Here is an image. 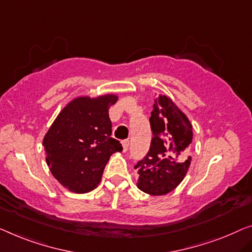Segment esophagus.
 Returning a JSON list of instances; mask_svg holds the SVG:
<instances>
[{
  "label": "esophagus",
  "mask_w": 252,
  "mask_h": 252,
  "mask_svg": "<svg viewBox=\"0 0 252 252\" xmlns=\"http://www.w3.org/2000/svg\"><path fill=\"white\" fill-rule=\"evenodd\" d=\"M129 140H122V146H123V152H126L127 148H129Z\"/></svg>",
  "instance_id": "obj_1"
}]
</instances>
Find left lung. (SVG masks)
I'll use <instances>...</instances> for the list:
<instances>
[{"label": "left lung", "instance_id": "8db88e82", "mask_svg": "<svg viewBox=\"0 0 252 252\" xmlns=\"http://www.w3.org/2000/svg\"><path fill=\"white\" fill-rule=\"evenodd\" d=\"M150 126V149L134 166L137 187L150 196H164L182 182L189 170L192 125L170 97L159 95L154 102Z\"/></svg>", "mask_w": 252, "mask_h": 252}]
</instances>
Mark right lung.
<instances>
[{
  "mask_svg": "<svg viewBox=\"0 0 252 252\" xmlns=\"http://www.w3.org/2000/svg\"><path fill=\"white\" fill-rule=\"evenodd\" d=\"M115 94L79 96L70 100L44 136L43 146L51 173L71 192L96 189L112 154L122 145L112 138L108 110Z\"/></svg>",
  "mask_w": 252,
  "mask_h": 252,
  "instance_id": "obj_1",
  "label": "right lung"
}]
</instances>
